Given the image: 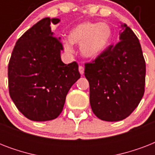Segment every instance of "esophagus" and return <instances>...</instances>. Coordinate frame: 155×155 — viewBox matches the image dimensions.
<instances>
[{"label": "esophagus", "mask_w": 155, "mask_h": 155, "mask_svg": "<svg viewBox=\"0 0 155 155\" xmlns=\"http://www.w3.org/2000/svg\"><path fill=\"white\" fill-rule=\"evenodd\" d=\"M79 71H80V73L81 75H83V74L84 73V67L80 66V67H79Z\"/></svg>", "instance_id": "1"}]
</instances>
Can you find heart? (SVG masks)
Wrapping results in <instances>:
<instances>
[{"instance_id": "1", "label": "heart", "mask_w": 155, "mask_h": 155, "mask_svg": "<svg viewBox=\"0 0 155 155\" xmlns=\"http://www.w3.org/2000/svg\"><path fill=\"white\" fill-rule=\"evenodd\" d=\"M68 39L63 44L68 52L73 51V45H80V51L83 57L95 58L104 52L113 38V30L106 22L84 21L75 25L71 30Z\"/></svg>"}]
</instances>
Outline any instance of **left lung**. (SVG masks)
<instances>
[{
  "instance_id": "1",
  "label": "left lung",
  "mask_w": 155,
  "mask_h": 155,
  "mask_svg": "<svg viewBox=\"0 0 155 155\" xmlns=\"http://www.w3.org/2000/svg\"><path fill=\"white\" fill-rule=\"evenodd\" d=\"M120 28V42L85 64L91 108L97 117L106 121L129 117L145 92L146 62L139 40L126 24L121 23Z\"/></svg>"
}]
</instances>
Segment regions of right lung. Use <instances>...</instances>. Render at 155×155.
Here are the masks:
<instances>
[{
    "instance_id": "right-lung-1",
    "label": "right lung",
    "mask_w": 155,
    "mask_h": 155,
    "mask_svg": "<svg viewBox=\"0 0 155 155\" xmlns=\"http://www.w3.org/2000/svg\"><path fill=\"white\" fill-rule=\"evenodd\" d=\"M58 18H45L17 41L8 67V91L25 117L46 121L58 117L68 91L80 78L76 62L61 60L63 45L51 25Z\"/></svg>"
}]
</instances>
